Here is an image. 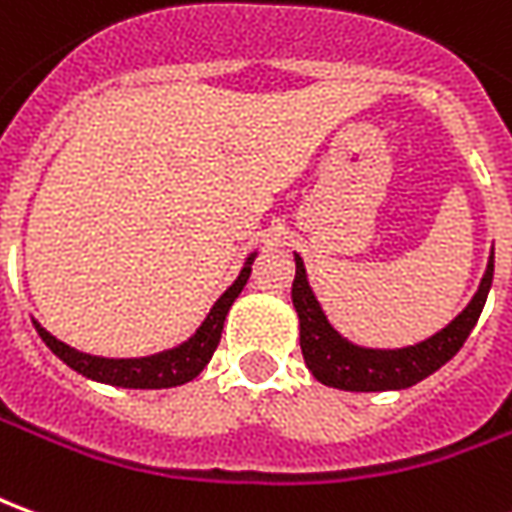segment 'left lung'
Listing matches in <instances>:
<instances>
[{"label":"left lung","mask_w":512,"mask_h":512,"mask_svg":"<svg viewBox=\"0 0 512 512\" xmlns=\"http://www.w3.org/2000/svg\"><path fill=\"white\" fill-rule=\"evenodd\" d=\"M293 260H296V277H293L291 299L296 316H299L302 355H305L310 374L318 382H324L330 388H341V391H402V388L427 380L430 374H435L443 363H449L460 352V346L466 343L480 318L493 282L491 249L480 288L443 330L413 343V346H402V349H371V346H360V343L343 338L341 332L332 327L307 282L302 257L293 255Z\"/></svg>","instance_id":"1"}]
</instances>
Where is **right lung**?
I'll list each match as a JSON object with an SVG mask.
<instances>
[{
  "label": "right lung",
  "mask_w": 512,
  "mask_h": 512,
  "mask_svg": "<svg viewBox=\"0 0 512 512\" xmlns=\"http://www.w3.org/2000/svg\"><path fill=\"white\" fill-rule=\"evenodd\" d=\"M257 252L246 257L244 266L238 271V277L227 291L216 299V305L210 307L205 321L196 327V332L188 341L177 343L171 349L155 352L146 357H99L80 352L69 343L57 341L52 332H46L35 318V330L41 335V341L55 352L63 363L74 368L77 374L88 377L94 382H105V385H116V388H138V391H155V388H174V385H185L194 377L202 374V368L210 363V357L216 352L221 341V330H224V318L230 313L232 302L238 299V293L244 291L246 280L252 274V263H255Z\"/></svg>",
  "instance_id": "1"
}]
</instances>
